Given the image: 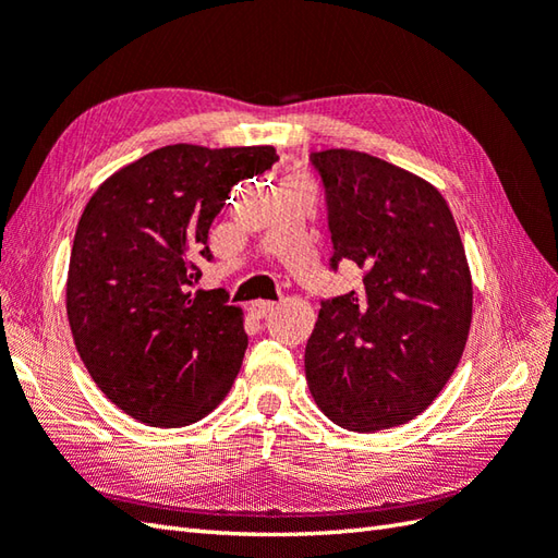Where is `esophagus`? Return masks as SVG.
Masks as SVG:
<instances>
[{
    "label": "esophagus",
    "instance_id": "esophagus-1",
    "mask_svg": "<svg viewBox=\"0 0 558 558\" xmlns=\"http://www.w3.org/2000/svg\"><path fill=\"white\" fill-rule=\"evenodd\" d=\"M272 306H276V302H268V300H256V302H252V306H248V310H252V314L254 316H266L268 312H272Z\"/></svg>",
    "mask_w": 558,
    "mask_h": 558
}]
</instances>
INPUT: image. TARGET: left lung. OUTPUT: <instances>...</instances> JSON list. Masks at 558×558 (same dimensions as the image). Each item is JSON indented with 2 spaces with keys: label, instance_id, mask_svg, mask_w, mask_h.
Instances as JSON below:
<instances>
[{
  "label": "left lung",
  "instance_id": "8db88e82",
  "mask_svg": "<svg viewBox=\"0 0 558 558\" xmlns=\"http://www.w3.org/2000/svg\"><path fill=\"white\" fill-rule=\"evenodd\" d=\"M326 186L330 266L352 260L364 288L322 304L304 350L316 405L350 432L417 417L465 350L472 276L458 225L434 184L369 153H312Z\"/></svg>",
  "mask_w": 558,
  "mask_h": 558
}]
</instances>
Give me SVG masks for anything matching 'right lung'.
Returning <instances> with one entry per match:
<instances>
[{
	"label": "right lung",
	"mask_w": 558,
	"mask_h": 558,
	"mask_svg": "<svg viewBox=\"0 0 558 558\" xmlns=\"http://www.w3.org/2000/svg\"><path fill=\"white\" fill-rule=\"evenodd\" d=\"M276 160L272 146H165L108 177L83 208L66 316L90 378L129 417L172 429L228 396L244 316L222 290L194 292L198 264L232 186Z\"/></svg>",
	"instance_id": "right-lung-1"
}]
</instances>
